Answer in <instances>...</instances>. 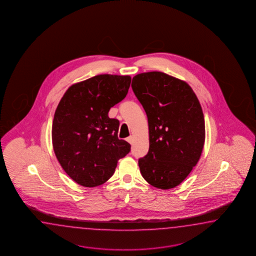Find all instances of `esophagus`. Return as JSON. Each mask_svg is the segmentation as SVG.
<instances>
[{
	"label": "esophagus",
	"instance_id": "esophagus-1",
	"mask_svg": "<svg viewBox=\"0 0 256 256\" xmlns=\"http://www.w3.org/2000/svg\"><path fill=\"white\" fill-rule=\"evenodd\" d=\"M126 142H130V144H132V142H133V136H128V138H126Z\"/></svg>",
	"mask_w": 256,
	"mask_h": 256
}]
</instances>
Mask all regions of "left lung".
Masks as SVG:
<instances>
[{
	"label": "left lung",
	"mask_w": 256,
	"mask_h": 256,
	"mask_svg": "<svg viewBox=\"0 0 256 256\" xmlns=\"http://www.w3.org/2000/svg\"><path fill=\"white\" fill-rule=\"evenodd\" d=\"M148 123L150 148L138 160L142 176L159 189L179 186L202 154L204 120L192 88L160 72L134 76L131 84Z\"/></svg>",
	"instance_id": "8db88e82"
}]
</instances>
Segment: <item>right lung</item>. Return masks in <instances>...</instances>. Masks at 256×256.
<instances>
[{
  "mask_svg": "<svg viewBox=\"0 0 256 256\" xmlns=\"http://www.w3.org/2000/svg\"><path fill=\"white\" fill-rule=\"evenodd\" d=\"M131 77L101 74L70 86L58 104L52 144L63 170L74 182L94 188L114 174L130 144L118 136L120 121L108 112L125 98Z\"/></svg>",
  "mask_w": 256,
  "mask_h": 256,
  "instance_id": "right-lung-1",
  "label": "right lung"
}]
</instances>
